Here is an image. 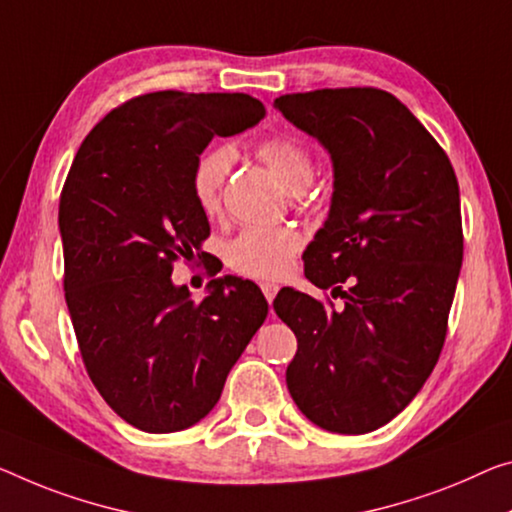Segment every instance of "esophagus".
I'll list each match as a JSON object with an SVG mask.
<instances>
[{
	"label": "esophagus",
	"mask_w": 512,
	"mask_h": 512,
	"mask_svg": "<svg viewBox=\"0 0 512 512\" xmlns=\"http://www.w3.org/2000/svg\"><path fill=\"white\" fill-rule=\"evenodd\" d=\"M261 290H263V295H265V300L272 304V300L274 297H277V293H279V286L274 281H265V283H261Z\"/></svg>",
	"instance_id": "esophagus-1"
}]
</instances>
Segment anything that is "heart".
<instances>
[{
	"label": "heart",
	"mask_w": 512,
	"mask_h": 512,
	"mask_svg": "<svg viewBox=\"0 0 512 512\" xmlns=\"http://www.w3.org/2000/svg\"><path fill=\"white\" fill-rule=\"evenodd\" d=\"M258 157L288 192L300 194L313 180V160L295 139L270 137L258 144ZM233 164V148L210 146L196 157L190 187L196 208L203 215H215L222 203V187ZM300 249V235L290 229L249 226L226 242L224 258L235 272L254 279H272L288 270L290 258Z\"/></svg>",
	"instance_id": "b5f03b06"
}]
</instances>
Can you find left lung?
Returning a JSON list of instances; mask_svg holds the SVG:
<instances>
[{"mask_svg":"<svg viewBox=\"0 0 512 512\" xmlns=\"http://www.w3.org/2000/svg\"><path fill=\"white\" fill-rule=\"evenodd\" d=\"M274 107L332 157L329 215L302 258L313 286L345 300L334 309L295 288L277 295L297 336L286 384L322 430L364 435L412 403L442 352L462 265L458 178L387 91L288 93Z\"/></svg>","mask_w":512,"mask_h":512,"instance_id":"obj_1","label":"left lung"}]
</instances>
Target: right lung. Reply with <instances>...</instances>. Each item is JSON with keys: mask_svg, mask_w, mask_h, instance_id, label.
I'll use <instances>...</instances> for the list:
<instances>
[{"mask_svg": "<svg viewBox=\"0 0 512 512\" xmlns=\"http://www.w3.org/2000/svg\"><path fill=\"white\" fill-rule=\"evenodd\" d=\"M263 116L247 93H146L112 109L70 167L59 201L68 313L91 382L144 432L199 423L265 322L254 281L212 279L194 302L171 279L210 235L190 187L196 157Z\"/></svg>", "mask_w": 512, "mask_h": 512, "instance_id": "obj_1", "label": "right lung"}]
</instances>
